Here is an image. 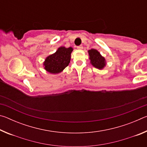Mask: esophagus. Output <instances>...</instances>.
<instances>
[{
  "label": "esophagus",
  "instance_id": "34e87169",
  "mask_svg": "<svg viewBox=\"0 0 147 147\" xmlns=\"http://www.w3.org/2000/svg\"><path fill=\"white\" fill-rule=\"evenodd\" d=\"M76 48H77V49H78V50H82V49H83V47L80 45V46L76 47Z\"/></svg>",
  "mask_w": 147,
  "mask_h": 147
}]
</instances>
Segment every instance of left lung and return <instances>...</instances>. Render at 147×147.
I'll use <instances>...</instances> for the list:
<instances>
[{
    "instance_id": "left-lung-1",
    "label": "left lung",
    "mask_w": 147,
    "mask_h": 147,
    "mask_svg": "<svg viewBox=\"0 0 147 147\" xmlns=\"http://www.w3.org/2000/svg\"><path fill=\"white\" fill-rule=\"evenodd\" d=\"M90 63L94 67L98 69H102L106 66V59L102 56L100 53L96 49H92L88 51Z\"/></svg>"
}]
</instances>
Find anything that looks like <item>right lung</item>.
Returning a JSON list of instances; mask_svg holds the SVG:
<instances>
[{"label": "right lung", "instance_id": "right-lung-1", "mask_svg": "<svg viewBox=\"0 0 147 147\" xmlns=\"http://www.w3.org/2000/svg\"><path fill=\"white\" fill-rule=\"evenodd\" d=\"M73 51L72 47H59L55 53L47 57L43 63L44 69L52 74L61 73L70 63L71 54Z\"/></svg>", "mask_w": 147, "mask_h": 147}]
</instances>
